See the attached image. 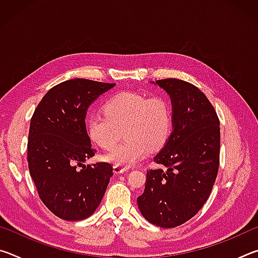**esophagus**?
I'll return each instance as SVG.
<instances>
[{
  "instance_id": "34e87169",
  "label": "esophagus",
  "mask_w": 258,
  "mask_h": 258,
  "mask_svg": "<svg viewBox=\"0 0 258 258\" xmlns=\"http://www.w3.org/2000/svg\"><path fill=\"white\" fill-rule=\"evenodd\" d=\"M112 169H113V173H115V174H121V173H126L128 171V168L123 167V166H118V165L113 166Z\"/></svg>"
}]
</instances>
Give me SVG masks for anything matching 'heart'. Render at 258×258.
I'll return each instance as SVG.
<instances>
[{"instance_id":"1","label":"heart","mask_w":258,"mask_h":258,"mask_svg":"<svg viewBox=\"0 0 258 258\" xmlns=\"http://www.w3.org/2000/svg\"><path fill=\"white\" fill-rule=\"evenodd\" d=\"M104 113L106 116L87 118V135L94 145L110 150L125 129L126 141L104 156V159L126 168L141 161L150 148L163 146L171 133V108L163 97L121 92L106 103Z\"/></svg>"}]
</instances>
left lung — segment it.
Returning <instances> with one entry per match:
<instances>
[{"mask_svg": "<svg viewBox=\"0 0 258 258\" xmlns=\"http://www.w3.org/2000/svg\"><path fill=\"white\" fill-rule=\"evenodd\" d=\"M152 84L169 95L172 132L147 172L138 207L148 222L175 228L197 214L208 199L220 164V120L212 103L190 83L166 78Z\"/></svg>", "mask_w": 258, "mask_h": 258, "instance_id": "left-lung-1", "label": "left lung"}]
</instances>
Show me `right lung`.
Segmentation results:
<instances>
[{
    "instance_id": "right-lung-1",
    "label": "right lung",
    "mask_w": 258,
    "mask_h": 258,
    "mask_svg": "<svg viewBox=\"0 0 258 258\" xmlns=\"http://www.w3.org/2000/svg\"><path fill=\"white\" fill-rule=\"evenodd\" d=\"M115 85L83 78L60 83L44 95L30 120V176L43 204L64 221L92 215L112 176L110 164L84 165L95 154L85 118L91 104Z\"/></svg>"
}]
</instances>
